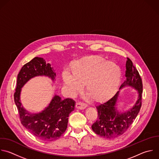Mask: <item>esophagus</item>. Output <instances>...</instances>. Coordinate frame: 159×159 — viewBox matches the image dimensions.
<instances>
[{"mask_svg":"<svg viewBox=\"0 0 159 159\" xmlns=\"http://www.w3.org/2000/svg\"><path fill=\"white\" fill-rule=\"evenodd\" d=\"M75 107H76V108L78 109L84 110V109H85L87 107V105H85V104H83V103H82L78 102V103H76Z\"/></svg>","mask_w":159,"mask_h":159,"instance_id":"esophagus-1","label":"esophagus"}]
</instances>
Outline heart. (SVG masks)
Wrapping results in <instances>:
<instances>
[{"instance_id":"heart-1","label":"heart","mask_w":159,"mask_h":159,"mask_svg":"<svg viewBox=\"0 0 159 159\" xmlns=\"http://www.w3.org/2000/svg\"><path fill=\"white\" fill-rule=\"evenodd\" d=\"M71 72L63 70L62 79L67 93L75 96L85 85V91L97 103L106 102L117 92L122 78L120 66L100 56L84 57L74 61Z\"/></svg>"}]
</instances>
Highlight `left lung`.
Returning <instances> with one entry per match:
<instances>
[{"label":"left lung","instance_id":"left-lung-1","mask_svg":"<svg viewBox=\"0 0 159 159\" xmlns=\"http://www.w3.org/2000/svg\"><path fill=\"white\" fill-rule=\"evenodd\" d=\"M126 80L119 89L131 87L138 93V98L133 106L124 112L118 111L117 103L120 90L109 100L97 107L98 118L92 125L97 135L106 139H114L122 135L131 125L137 116L142 105V82L139 72L129 58L126 62Z\"/></svg>","mask_w":159,"mask_h":159}]
</instances>
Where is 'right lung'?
<instances>
[{"mask_svg":"<svg viewBox=\"0 0 159 159\" xmlns=\"http://www.w3.org/2000/svg\"><path fill=\"white\" fill-rule=\"evenodd\" d=\"M37 76L48 77L54 81L56 74L50 64L43 58L36 57L25 64L17 75L14 101L23 126L41 140L54 141L66 130L68 117L74 110L75 102L71 98L62 99L55 94L42 111L36 114L28 112L20 102L22 88L29 80Z\"/></svg>","mask_w":159,"mask_h":159,"instance_id":"obj_1","label":"right lung"}]
</instances>
